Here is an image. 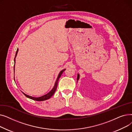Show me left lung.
I'll return each mask as SVG.
<instances>
[{"instance_id": "obj_1", "label": "left lung", "mask_w": 132, "mask_h": 132, "mask_svg": "<svg viewBox=\"0 0 132 132\" xmlns=\"http://www.w3.org/2000/svg\"><path fill=\"white\" fill-rule=\"evenodd\" d=\"M79 78H80V75L79 74H78V77H77V82H78V80H79Z\"/></svg>"}]
</instances>
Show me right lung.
<instances>
[{
	"instance_id": "1",
	"label": "right lung",
	"mask_w": 132,
	"mask_h": 132,
	"mask_svg": "<svg viewBox=\"0 0 132 132\" xmlns=\"http://www.w3.org/2000/svg\"><path fill=\"white\" fill-rule=\"evenodd\" d=\"M18 51H19V49H18V48H17V50H16V54H15V58H14V63L15 64V58H16V55H17ZM14 67H15V64H14ZM65 70H66V69H64V70H62V71H60V72L59 73V75L58 76V78L57 79V80H56V81H55V84H54V86L53 88L52 89V90L49 93H48L46 95H43L42 96L39 97H32V96H29V95H26V94H24L23 92H22V93L24 94V95H25V96L29 98L30 99H31V100H35V101H45V100H48V99L50 98L53 95V94H54L55 90H56V89L57 88L58 80H59L60 77H61V74H62V73H63L65 71ZM14 81H15V80H14Z\"/></svg>"
}]
</instances>
